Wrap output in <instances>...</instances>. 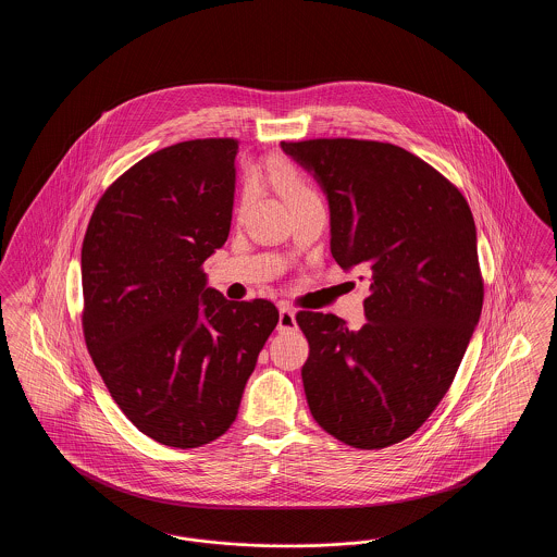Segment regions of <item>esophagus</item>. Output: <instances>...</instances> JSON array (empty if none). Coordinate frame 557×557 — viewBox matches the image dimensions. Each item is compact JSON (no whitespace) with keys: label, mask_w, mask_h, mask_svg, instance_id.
Masks as SVG:
<instances>
[{"label":"esophagus","mask_w":557,"mask_h":557,"mask_svg":"<svg viewBox=\"0 0 557 557\" xmlns=\"http://www.w3.org/2000/svg\"><path fill=\"white\" fill-rule=\"evenodd\" d=\"M296 330V318L294 311L286 305H280V321H277V332L286 334V332H294Z\"/></svg>","instance_id":"obj_1"}]
</instances>
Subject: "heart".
Listing matches in <instances>:
<instances>
[{
  "label": "heart",
  "mask_w": 557,
  "mask_h": 557,
  "mask_svg": "<svg viewBox=\"0 0 557 557\" xmlns=\"http://www.w3.org/2000/svg\"><path fill=\"white\" fill-rule=\"evenodd\" d=\"M255 180H265L269 186L275 187L284 200L290 205V209L319 200L318 189L311 186L307 175L288 160L271 159L267 160L261 169L255 171ZM250 196V187H244L242 191V202H246Z\"/></svg>",
  "instance_id": "b5f03b06"
}]
</instances>
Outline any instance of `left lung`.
Returning <instances> with one entry per match:
<instances>
[{"instance_id":"8db88e82","label":"left lung","mask_w":557,"mask_h":557,"mask_svg":"<svg viewBox=\"0 0 557 557\" xmlns=\"http://www.w3.org/2000/svg\"><path fill=\"white\" fill-rule=\"evenodd\" d=\"M330 202L332 257L370 277L361 330L300 311L311 416L355 449L411 436L447 395L482 311L476 225L463 194L395 144L282 141Z\"/></svg>"}]
</instances>
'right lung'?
<instances>
[{"instance_id":"right-lung-1","label":"right lung","mask_w":557,"mask_h":557,"mask_svg":"<svg viewBox=\"0 0 557 557\" xmlns=\"http://www.w3.org/2000/svg\"><path fill=\"white\" fill-rule=\"evenodd\" d=\"M238 144L189 139L135 162L98 200L81 248L94 366L132 424L175 449L234 424L280 319L265 298L205 288L202 265L230 236Z\"/></svg>"}]
</instances>
